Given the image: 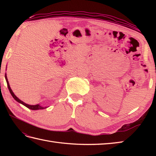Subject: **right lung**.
Instances as JSON below:
<instances>
[{"label": "right lung", "mask_w": 156, "mask_h": 156, "mask_svg": "<svg viewBox=\"0 0 156 156\" xmlns=\"http://www.w3.org/2000/svg\"><path fill=\"white\" fill-rule=\"evenodd\" d=\"M5 78H6V83H7L8 88H9V91H10V93L11 94L12 97L15 98V101L19 102V103H21V104L23 105L24 106H25V107H27L28 108L31 109V110H39V109H44V108H47V107H41L40 105H27V104L25 103V102H23L22 101H21V100H20V99H19L17 97H16V96L15 95V94L13 93V92L12 91L11 88V87H10V86H9V82H8V79H7V77H6V74H5Z\"/></svg>", "instance_id": "1"}]
</instances>
